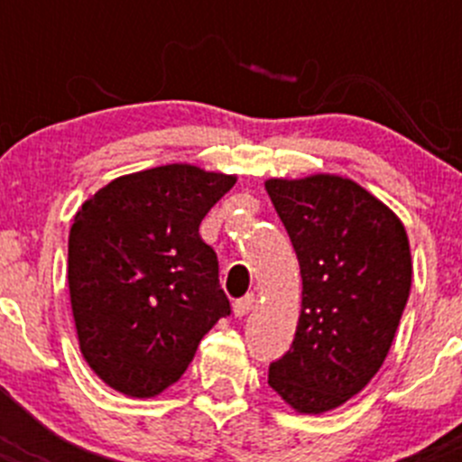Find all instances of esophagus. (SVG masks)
<instances>
[{"instance_id": "1", "label": "esophagus", "mask_w": 462, "mask_h": 462, "mask_svg": "<svg viewBox=\"0 0 462 462\" xmlns=\"http://www.w3.org/2000/svg\"><path fill=\"white\" fill-rule=\"evenodd\" d=\"M254 295L253 292H250V295H245V297H241V300H236L235 301V315L236 318H244V315H248L250 310L254 309Z\"/></svg>"}]
</instances>
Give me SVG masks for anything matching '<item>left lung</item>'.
<instances>
[{
    "instance_id": "8db88e82",
    "label": "left lung",
    "mask_w": 462,
    "mask_h": 462,
    "mask_svg": "<svg viewBox=\"0 0 462 462\" xmlns=\"http://www.w3.org/2000/svg\"><path fill=\"white\" fill-rule=\"evenodd\" d=\"M301 270L292 346L268 384L297 413L337 409L380 371L411 291V250L398 214L337 174L268 179Z\"/></svg>"
}]
</instances>
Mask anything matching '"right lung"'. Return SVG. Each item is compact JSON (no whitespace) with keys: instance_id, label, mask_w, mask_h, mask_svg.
Masks as SVG:
<instances>
[{"instance_id":"add662e5","label":"right lung","mask_w":462,"mask_h":462,"mask_svg":"<svg viewBox=\"0 0 462 462\" xmlns=\"http://www.w3.org/2000/svg\"><path fill=\"white\" fill-rule=\"evenodd\" d=\"M235 183V174L171 162L118 176L78 209L69 295L82 357L106 386L129 398L162 393L230 315L199 226Z\"/></svg>"}]
</instances>
